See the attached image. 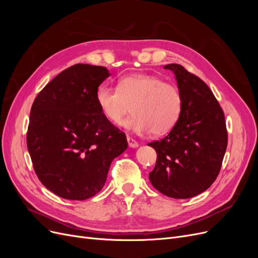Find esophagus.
Returning a JSON list of instances; mask_svg holds the SVG:
<instances>
[{"mask_svg": "<svg viewBox=\"0 0 258 258\" xmlns=\"http://www.w3.org/2000/svg\"><path fill=\"white\" fill-rule=\"evenodd\" d=\"M127 141H128L129 147H131V148H137L139 146V143L136 141V140H134L130 137H127Z\"/></svg>", "mask_w": 258, "mask_h": 258, "instance_id": "esophagus-1", "label": "esophagus"}]
</instances>
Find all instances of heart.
Masks as SVG:
<instances>
[{"label":"heart","instance_id":"heart-1","mask_svg":"<svg viewBox=\"0 0 258 258\" xmlns=\"http://www.w3.org/2000/svg\"><path fill=\"white\" fill-rule=\"evenodd\" d=\"M101 112L112 122H119L132 105V115L120 122L134 134L165 135L182 113V93L174 85L148 74H131L119 80L117 88L100 86L96 92Z\"/></svg>","mask_w":258,"mask_h":258}]
</instances>
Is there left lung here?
Here are the masks:
<instances>
[{"label": "left lung", "instance_id": "1", "mask_svg": "<svg viewBox=\"0 0 258 258\" xmlns=\"http://www.w3.org/2000/svg\"><path fill=\"white\" fill-rule=\"evenodd\" d=\"M163 69L175 75L183 106L169 135L148 143L157 153L150 181L168 197L191 198L207 190L220 173L227 148L225 116L213 92L199 77L175 63Z\"/></svg>", "mask_w": 258, "mask_h": 258}]
</instances>
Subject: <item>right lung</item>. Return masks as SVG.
<instances>
[{"label": "right lung", "instance_id": "1", "mask_svg": "<svg viewBox=\"0 0 258 258\" xmlns=\"http://www.w3.org/2000/svg\"><path fill=\"white\" fill-rule=\"evenodd\" d=\"M110 75L104 67H70L45 86L31 108L27 145L34 171L61 198L95 196L112 161L128 147L126 136L97 104L96 92Z\"/></svg>", "mask_w": 258, "mask_h": 258}]
</instances>
